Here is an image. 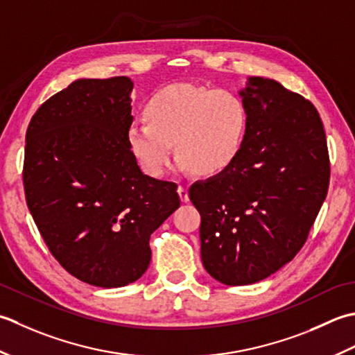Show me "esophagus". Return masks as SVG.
Segmentation results:
<instances>
[{
    "mask_svg": "<svg viewBox=\"0 0 355 355\" xmlns=\"http://www.w3.org/2000/svg\"><path fill=\"white\" fill-rule=\"evenodd\" d=\"M178 193H179V198L182 202H188V188L184 185H179L178 187Z\"/></svg>",
    "mask_w": 355,
    "mask_h": 355,
    "instance_id": "obj_1",
    "label": "esophagus"
}]
</instances>
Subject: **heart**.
Instances as JSON below:
<instances>
[{
  "instance_id": "heart-1",
  "label": "heart",
  "mask_w": 355,
  "mask_h": 355,
  "mask_svg": "<svg viewBox=\"0 0 355 355\" xmlns=\"http://www.w3.org/2000/svg\"><path fill=\"white\" fill-rule=\"evenodd\" d=\"M147 121L128 127V147L151 178L167 171L179 151L178 168L216 175L234 161L247 130V108L230 90L193 84L159 89L144 107Z\"/></svg>"
}]
</instances>
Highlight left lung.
Masks as SVG:
<instances>
[{
  "label": "left lung",
  "mask_w": 355,
  "mask_h": 355,
  "mask_svg": "<svg viewBox=\"0 0 355 355\" xmlns=\"http://www.w3.org/2000/svg\"><path fill=\"white\" fill-rule=\"evenodd\" d=\"M247 130L236 159L190 187L200 213V256L223 285L266 279L297 254L329 185L327 136L319 112L268 78L239 92Z\"/></svg>",
  "instance_id": "obj_1"
}]
</instances>
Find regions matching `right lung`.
Returning a JSON list of instances; mask_svg holds the SVG:
<instances>
[{"mask_svg":"<svg viewBox=\"0 0 355 355\" xmlns=\"http://www.w3.org/2000/svg\"><path fill=\"white\" fill-rule=\"evenodd\" d=\"M127 76L76 79L42 104L26 133L27 207L53 257L101 288L147 271L150 236L179 208L178 185L144 175L127 132Z\"/></svg>","mask_w":355,"mask_h":355,"instance_id":"1","label":"right lung"}]
</instances>
